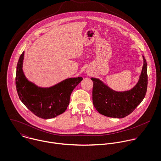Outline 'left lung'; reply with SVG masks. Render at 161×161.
<instances>
[{
    "label": "left lung",
    "mask_w": 161,
    "mask_h": 161,
    "mask_svg": "<svg viewBox=\"0 0 161 161\" xmlns=\"http://www.w3.org/2000/svg\"><path fill=\"white\" fill-rule=\"evenodd\" d=\"M143 69L137 84L130 90L117 92L109 88L101 80L93 81L92 103L102 115L113 118H124L130 114L143 100L147 87V63L143 56Z\"/></svg>",
    "instance_id": "left-lung-1"
}]
</instances>
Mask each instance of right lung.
I'll return each mask as SVG.
<instances>
[{
  "mask_svg": "<svg viewBox=\"0 0 161 161\" xmlns=\"http://www.w3.org/2000/svg\"><path fill=\"white\" fill-rule=\"evenodd\" d=\"M24 52L18 60L15 85L21 101L37 117L49 119L64 113L70 103L73 90L81 81L82 77L68 78L51 88H42L30 82L23 70Z\"/></svg>",
  "mask_w": 161,
  "mask_h": 161,
  "instance_id": "obj_1",
  "label": "right lung"
}]
</instances>
